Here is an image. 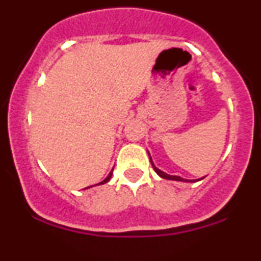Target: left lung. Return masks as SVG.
Returning <instances> with one entry per match:
<instances>
[{"mask_svg":"<svg viewBox=\"0 0 261 261\" xmlns=\"http://www.w3.org/2000/svg\"><path fill=\"white\" fill-rule=\"evenodd\" d=\"M148 155H149V153H148ZM149 161H151V164H152V167H153L154 172L157 173V174L160 175L161 178H163V179H168V180H175V181H184V182H195V181L202 180V179L205 178V176H202V178H200V179H194V180H191V179H184V178H181V176H179V175H170V174H167V173H164L163 170L158 169L157 167L154 166L153 161H152V158H151V155H149Z\"/></svg>","mask_w":261,"mask_h":261,"instance_id":"obj_1","label":"left lung"}]
</instances>
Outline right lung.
Instances as JSON below:
<instances>
[{
  "label": "right lung",
  "mask_w": 261,
  "mask_h": 261,
  "mask_svg": "<svg viewBox=\"0 0 261 261\" xmlns=\"http://www.w3.org/2000/svg\"><path fill=\"white\" fill-rule=\"evenodd\" d=\"M112 174H113V172H110V174L107 176L106 179H104L103 181H100V182H98V184H94V185H91V187H87V188H85V189H89V188H93V187H97V185H101V184H106V182H108L110 180V178H112Z\"/></svg>",
  "instance_id": "1"
}]
</instances>
